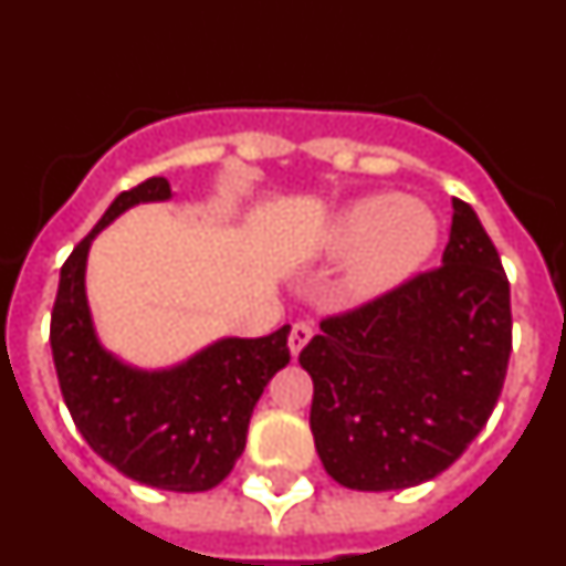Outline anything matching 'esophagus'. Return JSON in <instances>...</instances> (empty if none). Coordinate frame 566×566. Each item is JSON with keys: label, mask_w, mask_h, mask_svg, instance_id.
Returning <instances> with one entry per match:
<instances>
[{"label": "esophagus", "mask_w": 566, "mask_h": 566, "mask_svg": "<svg viewBox=\"0 0 566 566\" xmlns=\"http://www.w3.org/2000/svg\"><path fill=\"white\" fill-rule=\"evenodd\" d=\"M312 334H314V326L308 323V319H300V323H294L292 334H289V352H292V357H297V354L306 348V343L312 339Z\"/></svg>", "instance_id": "esophagus-1"}]
</instances>
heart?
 <instances>
[{
    "label": "heart",
    "mask_w": 566,
    "mask_h": 566,
    "mask_svg": "<svg viewBox=\"0 0 566 566\" xmlns=\"http://www.w3.org/2000/svg\"><path fill=\"white\" fill-rule=\"evenodd\" d=\"M439 243L433 209L413 198L368 195L348 203L326 229L332 254H352L339 289L354 303L377 300L411 280Z\"/></svg>",
    "instance_id": "heart-1"
}]
</instances>
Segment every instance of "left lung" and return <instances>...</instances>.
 I'll return each mask as SVG.
<instances>
[{
	"label": "left lung",
	"mask_w": 566,
	"mask_h": 566,
	"mask_svg": "<svg viewBox=\"0 0 566 566\" xmlns=\"http://www.w3.org/2000/svg\"><path fill=\"white\" fill-rule=\"evenodd\" d=\"M510 348L507 274L479 214L453 198L442 266L326 317L300 352L328 476L352 490L439 476L488 424Z\"/></svg>",
	"instance_id": "1"
}]
</instances>
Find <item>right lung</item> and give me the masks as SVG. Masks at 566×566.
<instances>
[{
	"label": "right lung",
	"instance_id": "1",
	"mask_svg": "<svg viewBox=\"0 0 566 566\" xmlns=\"http://www.w3.org/2000/svg\"><path fill=\"white\" fill-rule=\"evenodd\" d=\"M169 198L167 178H147L118 195L70 252L59 274L50 348L70 417L104 462L149 488L201 493L221 484L247 448L260 394L289 365L292 328L223 337L161 371L133 368L98 343L84 292L90 243L135 203Z\"/></svg>",
	"mask_w": 566,
	"mask_h": 566
}]
</instances>
